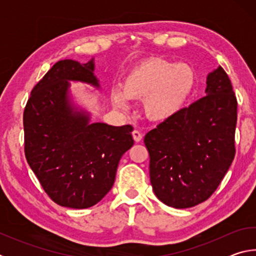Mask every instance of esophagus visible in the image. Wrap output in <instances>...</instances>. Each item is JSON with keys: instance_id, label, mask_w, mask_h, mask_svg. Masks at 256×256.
I'll return each instance as SVG.
<instances>
[{"instance_id": "obj_1", "label": "esophagus", "mask_w": 256, "mask_h": 256, "mask_svg": "<svg viewBox=\"0 0 256 256\" xmlns=\"http://www.w3.org/2000/svg\"><path fill=\"white\" fill-rule=\"evenodd\" d=\"M132 136H133V138L136 142H140L142 140V134L138 132V130H134V131L132 132Z\"/></svg>"}]
</instances>
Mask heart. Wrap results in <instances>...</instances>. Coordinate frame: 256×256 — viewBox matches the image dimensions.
<instances>
[{
  "mask_svg": "<svg viewBox=\"0 0 256 256\" xmlns=\"http://www.w3.org/2000/svg\"><path fill=\"white\" fill-rule=\"evenodd\" d=\"M196 86V72L188 64L149 58L128 71L122 92L112 94V102L118 108H126V99H144L146 118L164 122L184 107Z\"/></svg>",
  "mask_w": 256,
  "mask_h": 256,
  "instance_id": "obj_1",
  "label": "heart"
}]
</instances>
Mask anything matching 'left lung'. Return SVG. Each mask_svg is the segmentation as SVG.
<instances>
[{
  "mask_svg": "<svg viewBox=\"0 0 256 256\" xmlns=\"http://www.w3.org/2000/svg\"><path fill=\"white\" fill-rule=\"evenodd\" d=\"M206 94L144 136L154 192L176 209L208 200L235 158L237 99L222 66L208 76Z\"/></svg>",
  "mask_w": 256,
  "mask_h": 256,
  "instance_id": "8db88e82",
  "label": "left lung"
}]
</instances>
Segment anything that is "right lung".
Wrapping results in <instances>:
<instances>
[{
  "label": "right lung",
  "instance_id": "obj_1",
  "mask_svg": "<svg viewBox=\"0 0 256 256\" xmlns=\"http://www.w3.org/2000/svg\"><path fill=\"white\" fill-rule=\"evenodd\" d=\"M94 60L55 63L34 86L24 110V156L56 204L86 209L110 192L120 159L133 146L132 125L88 123L68 106V80L98 86Z\"/></svg>",
  "mask_w": 256,
  "mask_h": 256
}]
</instances>
